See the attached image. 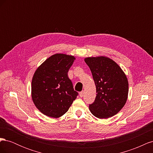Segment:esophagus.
<instances>
[{
    "mask_svg": "<svg viewBox=\"0 0 153 153\" xmlns=\"http://www.w3.org/2000/svg\"><path fill=\"white\" fill-rule=\"evenodd\" d=\"M84 91H81L79 92V96L81 97V98H82V97L84 96Z\"/></svg>",
    "mask_w": 153,
    "mask_h": 153,
    "instance_id": "obj_1",
    "label": "esophagus"
}]
</instances>
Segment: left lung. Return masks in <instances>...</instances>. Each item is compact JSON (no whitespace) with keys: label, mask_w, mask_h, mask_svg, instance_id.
<instances>
[{"label":"left lung","mask_w":153,"mask_h":153,"mask_svg":"<svg viewBox=\"0 0 153 153\" xmlns=\"http://www.w3.org/2000/svg\"><path fill=\"white\" fill-rule=\"evenodd\" d=\"M96 87L95 100L89 105L91 112L99 119L112 117L126 103L128 94L127 77L118 64L104 57H87Z\"/></svg>","instance_id":"obj_1"}]
</instances>
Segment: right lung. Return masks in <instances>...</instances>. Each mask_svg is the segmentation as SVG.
Masks as SVG:
<instances>
[{
    "mask_svg": "<svg viewBox=\"0 0 153 153\" xmlns=\"http://www.w3.org/2000/svg\"><path fill=\"white\" fill-rule=\"evenodd\" d=\"M72 55L56 53L48 58L36 69L32 80V101L41 113L58 118L65 114L78 92L68 76L75 61Z\"/></svg>",
    "mask_w": 153,
    "mask_h": 153,
    "instance_id": "obj_1",
    "label": "right lung"
}]
</instances>
